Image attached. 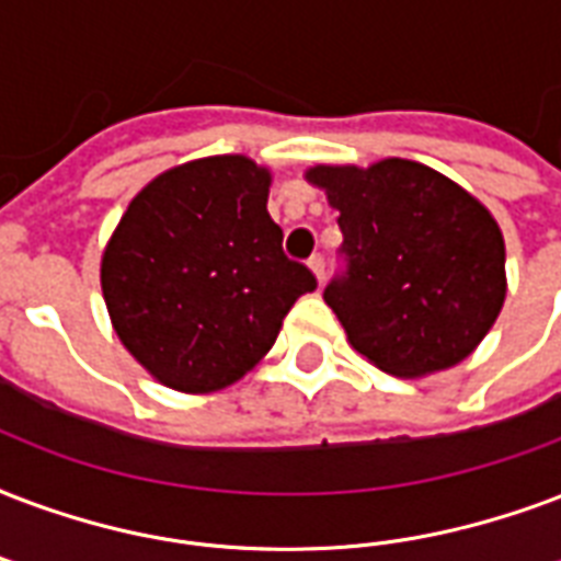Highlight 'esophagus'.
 <instances>
[{
    "label": "esophagus",
    "mask_w": 561,
    "mask_h": 561,
    "mask_svg": "<svg viewBox=\"0 0 561 561\" xmlns=\"http://www.w3.org/2000/svg\"><path fill=\"white\" fill-rule=\"evenodd\" d=\"M309 271L314 273V279L323 282V271H327V262H323V255H311Z\"/></svg>",
    "instance_id": "esophagus-1"
}]
</instances>
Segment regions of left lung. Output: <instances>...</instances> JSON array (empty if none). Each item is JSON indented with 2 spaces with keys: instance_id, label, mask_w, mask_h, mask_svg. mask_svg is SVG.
Here are the masks:
<instances>
[{
  "instance_id": "obj_1",
  "label": "left lung",
  "mask_w": 561,
  "mask_h": 561,
  "mask_svg": "<svg viewBox=\"0 0 561 561\" xmlns=\"http://www.w3.org/2000/svg\"><path fill=\"white\" fill-rule=\"evenodd\" d=\"M306 182L344 232L347 276L323 299L356 353L421 379L480 347L506 299V243L477 196L409 158L318 164Z\"/></svg>"
}]
</instances>
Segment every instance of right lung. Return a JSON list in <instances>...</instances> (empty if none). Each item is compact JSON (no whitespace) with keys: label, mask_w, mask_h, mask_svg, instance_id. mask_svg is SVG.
Here are the masks:
<instances>
[{"label":"right lung","mask_w":561,"mask_h":561,"mask_svg":"<svg viewBox=\"0 0 561 561\" xmlns=\"http://www.w3.org/2000/svg\"><path fill=\"white\" fill-rule=\"evenodd\" d=\"M273 173L247 156L170 167L128 203L105 243L102 297L123 347L182 394L229 388L259 365L282 320L318 288L282 252Z\"/></svg>","instance_id":"obj_1"}]
</instances>
